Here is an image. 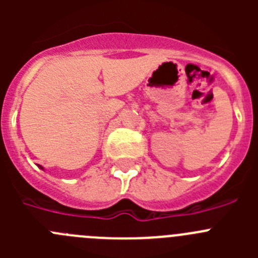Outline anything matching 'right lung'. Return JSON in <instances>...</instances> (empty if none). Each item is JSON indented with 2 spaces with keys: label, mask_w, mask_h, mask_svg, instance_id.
I'll list each match as a JSON object with an SVG mask.
<instances>
[{
  "label": "right lung",
  "mask_w": 258,
  "mask_h": 258,
  "mask_svg": "<svg viewBox=\"0 0 258 258\" xmlns=\"http://www.w3.org/2000/svg\"><path fill=\"white\" fill-rule=\"evenodd\" d=\"M38 168H40V169H42V170H44V166H41V165H38Z\"/></svg>",
  "instance_id": "right-lung-1"
}]
</instances>
